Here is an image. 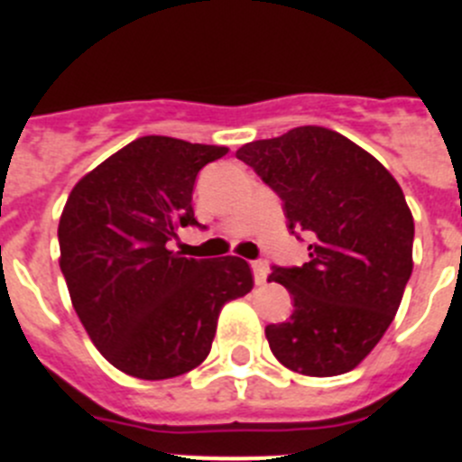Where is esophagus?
I'll return each instance as SVG.
<instances>
[{"label": "esophagus", "mask_w": 462, "mask_h": 462, "mask_svg": "<svg viewBox=\"0 0 462 462\" xmlns=\"http://www.w3.org/2000/svg\"><path fill=\"white\" fill-rule=\"evenodd\" d=\"M252 273H254V280L256 284H263L268 277V263L266 261H252Z\"/></svg>", "instance_id": "esophagus-1"}]
</instances>
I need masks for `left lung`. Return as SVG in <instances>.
Segmentation results:
<instances>
[{
	"label": "left lung",
	"instance_id": "1",
	"mask_svg": "<svg viewBox=\"0 0 462 462\" xmlns=\"http://www.w3.org/2000/svg\"><path fill=\"white\" fill-rule=\"evenodd\" d=\"M282 199L287 226L310 236L303 266H273L293 298L266 326L282 365L310 377L349 373L374 349L411 275L414 219L393 175L324 126H296L236 152Z\"/></svg>",
	"mask_w": 462,
	"mask_h": 462
}]
</instances>
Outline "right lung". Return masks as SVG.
<instances>
[{"instance_id": "right-lung-1", "label": "right lung", "mask_w": 462, "mask_h": 462, "mask_svg": "<svg viewBox=\"0 0 462 462\" xmlns=\"http://www.w3.org/2000/svg\"><path fill=\"white\" fill-rule=\"evenodd\" d=\"M228 148L143 136L73 187L57 238L60 268L88 336L117 370L169 379L210 354L224 303L254 287L247 261L187 259L180 226H201L191 191Z\"/></svg>"}]
</instances>
